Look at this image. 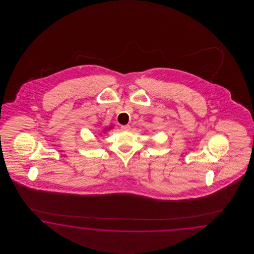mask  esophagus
<instances>
[{"label":"esophagus","instance_id":"34e87169","mask_svg":"<svg viewBox=\"0 0 254 254\" xmlns=\"http://www.w3.org/2000/svg\"><path fill=\"white\" fill-rule=\"evenodd\" d=\"M121 128H122V130H129L130 129V126L129 125H125V126L121 127Z\"/></svg>","mask_w":254,"mask_h":254}]
</instances>
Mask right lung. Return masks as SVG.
I'll return each instance as SVG.
<instances>
[{
  "mask_svg": "<svg viewBox=\"0 0 254 254\" xmlns=\"http://www.w3.org/2000/svg\"><path fill=\"white\" fill-rule=\"evenodd\" d=\"M112 128H113V126H110V127H105V128H104V129H103V130L101 131V132H103V133H105V132H106V131L110 130V129H112Z\"/></svg>",
  "mask_w": 254,
  "mask_h": 254,
  "instance_id": "add662e5",
  "label": "right lung"
}]
</instances>
